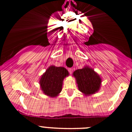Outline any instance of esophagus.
<instances>
[{"label": "esophagus", "instance_id": "34e87169", "mask_svg": "<svg viewBox=\"0 0 132 132\" xmlns=\"http://www.w3.org/2000/svg\"><path fill=\"white\" fill-rule=\"evenodd\" d=\"M69 72L70 74H72V73H73V69L72 68L69 69Z\"/></svg>", "mask_w": 132, "mask_h": 132}]
</instances>
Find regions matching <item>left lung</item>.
I'll return each instance as SVG.
<instances>
[{
    "instance_id": "obj_1",
    "label": "left lung",
    "mask_w": 132,
    "mask_h": 132,
    "mask_svg": "<svg viewBox=\"0 0 132 132\" xmlns=\"http://www.w3.org/2000/svg\"><path fill=\"white\" fill-rule=\"evenodd\" d=\"M77 80L78 88L85 95H90L98 92L101 88L102 79L89 67L76 70L73 74Z\"/></svg>"
}]
</instances>
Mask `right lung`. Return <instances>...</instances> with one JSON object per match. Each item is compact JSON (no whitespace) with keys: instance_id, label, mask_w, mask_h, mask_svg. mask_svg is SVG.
Listing matches in <instances>:
<instances>
[{"instance_id":"1","label":"right lung","mask_w":132,"mask_h":132,"mask_svg":"<svg viewBox=\"0 0 132 132\" xmlns=\"http://www.w3.org/2000/svg\"><path fill=\"white\" fill-rule=\"evenodd\" d=\"M67 76L69 72L64 67L50 66L39 80L41 90L47 96L55 97L61 92L63 79Z\"/></svg>"}]
</instances>
